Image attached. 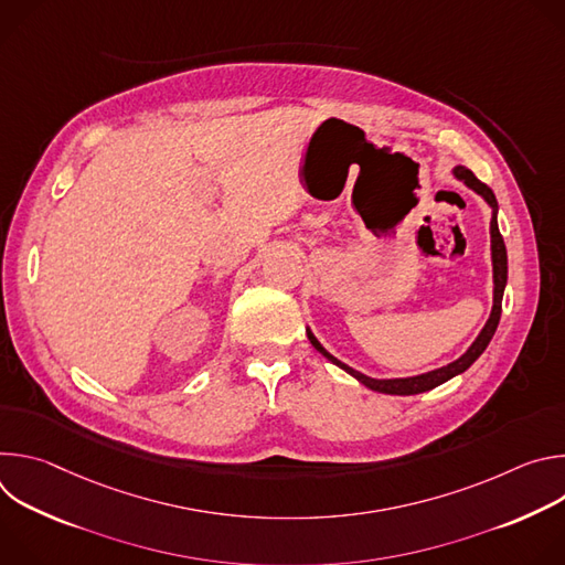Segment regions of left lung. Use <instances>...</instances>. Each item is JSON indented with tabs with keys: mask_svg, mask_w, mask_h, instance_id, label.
<instances>
[{
	"mask_svg": "<svg viewBox=\"0 0 565 565\" xmlns=\"http://www.w3.org/2000/svg\"><path fill=\"white\" fill-rule=\"evenodd\" d=\"M454 177L460 179L467 188H471L476 194H480L482 199L488 201V205L492 207V221H490V236H492V268H494V306H492V312H490V319L488 324L482 327L480 335L473 340V344L458 358L454 360L451 364L447 366H440L436 371H429V373H423V375H414V377H393V380H375V377H369L355 369H351L349 364L340 362L338 358H333L324 347H321L317 342V338L310 333V329H306L308 333V340L310 344L324 355L327 360H331L335 366L344 369L349 375H353L358 382H362L364 386H369L371 391H377V393H388V395H416V393H423V391H429V388H436L438 384L451 380L454 375L467 371L480 355L482 351L488 349V344L492 342L494 333H497V327H499V319H501V303H503V290H505V284H508V250H505V241L499 232V221H497V212H499V203H497V196L494 192L486 185L480 183L471 170L467 168H456L454 170Z\"/></svg>",
	"mask_w": 565,
	"mask_h": 565,
	"instance_id": "1",
	"label": "left lung"
}]
</instances>
